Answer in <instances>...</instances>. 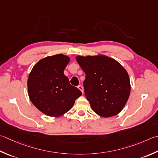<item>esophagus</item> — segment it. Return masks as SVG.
Returning a JSON list of instances; mask_svg holds the SVG:
<instances>
[{
    "label": "esophagus",
    "instance_id": "obj_1",
    "mask_svg": "<svg viewBox=\"0 0 158 158\" xmlns=\"http://www.w3.org/2000/svg\"><path fill=\"white\" fill-rule=\"evenodd\" d=\"M78 88L80 89V90L81 91V92L83 94V92H83V86L81 85H78Z\"/></svg>",
    "mask_w": 158,
    "mask_h": 158
}]
</instances>
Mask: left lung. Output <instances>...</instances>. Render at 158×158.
Returning a JSON list of instances; mask_svg holds the SVG:
<instances>
[{
	"mask_svg": "<svg viewBox=\"0 0 158 158\" xmlns=\"http://www.w3.org/2000/svg\"><path fill=\"white\" fill-rule=\"evenodd\" d=\"M85 73V95L91 108L100 116L109 118L121 112L130 95L131 84L125 69L105 55L76 57Z\"/></svg>",
	"mask_w": 158,
	"mask_h": 158,
	"instance_id": "left-lung-1",
	"label": "left lung"
}]
</instances>
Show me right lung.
<instances>
[{
    "label": "right lung",
    "mask_w": 158,
    "mask_h": 158,
    "mask_svg": "<svg viewBox=\"0 0 158 158\" xmlns=\"http://www.w3.org/2000/svg\"><path fill=\"white\" fill-rule=\"evenodd\" d=\"M70 57L57 54L41 59L35 64L27 80L28 94L38 109L51 117L64 115L82 94L70 84L64 70Z\"/></svg>",
    "instance_id": "right-lung-1"
}]
</instances>
